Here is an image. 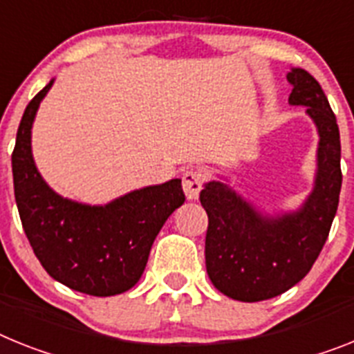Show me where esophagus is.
<instances>
[{
  "label": "esophagus",
  "instance_id": "obj_1",
  "mask_svg": "<svg viewBox=\"0 0 354 354\" xmlns=\"http://www.w3.org/2000/svg\"><path fill=\"white\" fill-rule=\"evenodd\" d=\"M205 183V174L201 169L192 167L183 172V192L189 200H198L201 187Z\"/></svg>",
  "mask_w": 354,
  "mask_h": 354
}]
</instances>
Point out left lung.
<instances>
[{
	"label": "left lung",
	"instance_id": "1",
	"mask_svg": "<svg viewBox=\"0 0 354 354\" xmlns=\"http://www.w3.org/2000/svg\"><path fill=\"white\" fill-rule=\"evenodd\" d=\"M288 102L304 106L319 131L315 187L301 209L283 216L261 212L221 182L205 183L200 201L209 216L205 264L223 295L259 302L306 277L328 239L342 187L340 133L320 84L302 68L286 75Z\"/></svg>",
	"mask_w": 354,
	"mask_h": 354
}]
</instances>
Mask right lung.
Listing matches in <instances>:
<instances>
[{
	"mask_svg": "<svg viewBox=\"0 0 354 354\" xmlns=\"http://www.w3.org/2000/svg\"><path fill=\"white\" fill-rule=\"evenodd\" d=\"M52 84L26 106L12 153L21 223L50 277L86 295H118L138 283L160 228L185 201L182 180L93 207L55 194L35 167L30 145L35 113Z\"/></svg>",
	"mask_w": 354,
	"mask_h": 354,
	"instance_id": "right-lung-1",
	"label": "right lung"
}]
</instances>
